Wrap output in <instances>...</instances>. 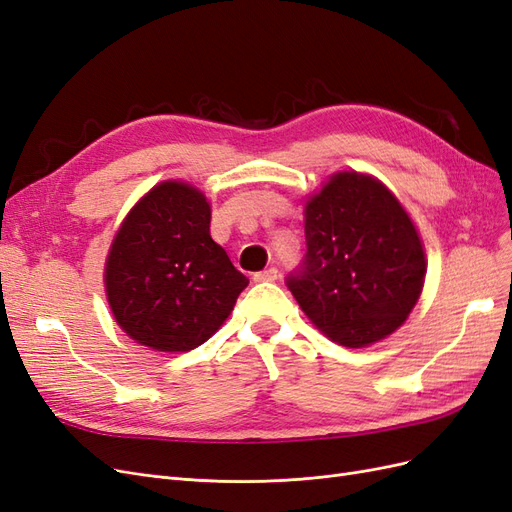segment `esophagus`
<instances>
[{"mask_svg": "<svg viewBox=\"0 0 512 512\" xmlns=\"http://www.w3.org/2000/svg\"><path fill=\"white\" fill-rule=\"evenodd\" d=\"M277 277H280V271H277L275 267H269V269H265V271L254 273V280H256V282H275Z\"/></svg>", "mask_w": 512, "mask_h": 512, "instance_id": "1", "label": "esophagus"}]
</instances>
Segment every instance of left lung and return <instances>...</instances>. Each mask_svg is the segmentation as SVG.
<instances>
[{"instance_id":"left-lung-1","label":"left lung","mask_w":512,"mask_h":512,"mask_svg":"<svg viewBox=\"0 0 512 512\" xmlns=\"http://www.w3.org/2000/svg\"><path fill=\"white\" fill-rule=\"evenodd\" d=\"M305 245L286 286L337 344L361 348L391 335L421 297V239L399 200L374 177H331L305 207Z\"/></svg>"}]
</instances>
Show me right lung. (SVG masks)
I'll use <instances>...</instances> for the list:
<instances>
[{"label": "right lung", "instance_id": "obj_1", "mask_svg": "<svg viewBox=\"0 0 512 512\" xmlns=\"http://www.w3.org/2000/svg\"><path fill=\"white\" fill-rule=\"evenodd\" d=\"M211 209L188 183L164 181L121 224L106 260L119 327L160 352L205 344L250 284L209 235Z\"/></svg>", "mask_w": 512, "mask_h": 512}]
</instances>
